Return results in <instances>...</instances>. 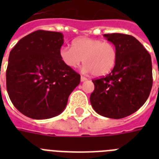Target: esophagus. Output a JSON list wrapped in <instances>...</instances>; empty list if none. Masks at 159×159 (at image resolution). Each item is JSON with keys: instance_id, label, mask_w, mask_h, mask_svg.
<instances>
[{"instance_id": "obj_1", "label": "esophagus", "mask_w": 159, "mask_h": 159, "mask_svg": "<svg viewBox=\"0 0 159 159\" xmlns=\"http://www.w3.org/2000/svg\"><path fill=\"white\" fill-rule=\"evenodd\" d=\"M87 77H81V82H84V81H87Z\"/></svg>"}]
</instances>
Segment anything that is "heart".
Masks as SVG:
<instances>
[{
    "mask_svg": "<svg viewBox=\"0 0 159 159\" xmlns=\"http://www.w3.org/2000/svg\"><path fill=\"white\" fill-rule=\"evenodd\" d=\"M60 57L71 68L79 67L83 61L85 72H92L96 77H102L108 74L115 67L117 49L110 42L82 37L73 40L72 48H61Z\"/></svg>",
    "mask_w": 159,
    "mask_h": 159,
    "instance_id": "heart-1",
    "label": "heart"
}]
</instances>
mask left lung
I'll return each instance as SVG.
<instances>
[{"mask_svg":"<svg viewBox=\"0 0 159 159\" xmlns=\"http://www.w3.org/2000/svg\"><path fill=\"white\" fill-rule=\"evenodd\" d=\"M104 37L116 46L117 59L110 74L92 80L95 90L90 102L101 116L121 119L138 111L150 94L151 56L133 36L114 33Z\"/></svg>","mask_w":159,"mask_h":159,"instance_id":"obj_1","label":"left lung"}]
</instances>
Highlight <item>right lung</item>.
Wrapping results in <instances>:
<instances>
[{"instance_id":"add662e5","label":"right lung","mask_w":159,"mask_h":159,"mask_svg":"<svg viewBox=\"0 0 159 159\" xmlns=\"http://www.w3.org/2000/svg\"><path fill=\"white\" fill-rule=\"evenodd\" d=\"M63 34L37 30L19 40L9 55L6 89L20 112L34 120L57 116L81 77L60 57Z\"/></svg>"}]
</instances>
